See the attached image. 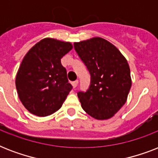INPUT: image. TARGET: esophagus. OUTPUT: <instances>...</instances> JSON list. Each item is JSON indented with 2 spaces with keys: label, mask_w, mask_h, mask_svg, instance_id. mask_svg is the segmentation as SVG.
Instances as JSON below:
<instances>
[{
  "label": "esophagus",
  "mask_w": 158,
  "mask_h": 158,
  "mask_svg": "<svg viewBox=\"0 0 158 158\" xmlns=\"http://www.w3.org/2000/svg\"><path fill=\"white\" fill-rule=\"evenodd\" d=\"M78 84H79V81H78V80H75V81H74L73 83H72V85H73V87H74V89L76 88Z\"/></svg>",
  "instance_id": "1"
}]
</instances>
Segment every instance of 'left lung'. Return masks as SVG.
I'll list each match as a JSON object with an SVG mask.
<instances>
[{"instance_id": "8db88e82", "label": "left lung", "mask_w": 158, "mask_h": 158, "mask_svg": "<svg viewBox=\"0 0 158 158\" xmlns=\"http://www.w3.org/2000/svg\"><path fill=\"white\" fill-rule=\"evenodd\" d=\"M90 74L86 92H79L82 108L97 120L110 119L126 102L131 88L130 69L120 52L104 38L74 43Z\"/></svg>"}]
</instances>
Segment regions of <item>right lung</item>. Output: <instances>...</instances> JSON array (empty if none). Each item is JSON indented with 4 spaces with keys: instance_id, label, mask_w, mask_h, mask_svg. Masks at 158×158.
<instances>
[{
    "instance_id": "right-lung-1",
    "label": "right lung",
    "mask_w": 158,
    "mask_h": 158,
    "mask_svg": "<svg viewBox=\"0 0 158 158\" xmlns=\"http://www.w3.org/2000/svg\"><path fill=\"white\" fill-rule=\"evenodd\" d=\"M72 48L69 42L47 38L24 56L15 86L21 102L30 113L48 116L61 107L72 85L60 59Z\"/></svg>"
}]
</instances>
